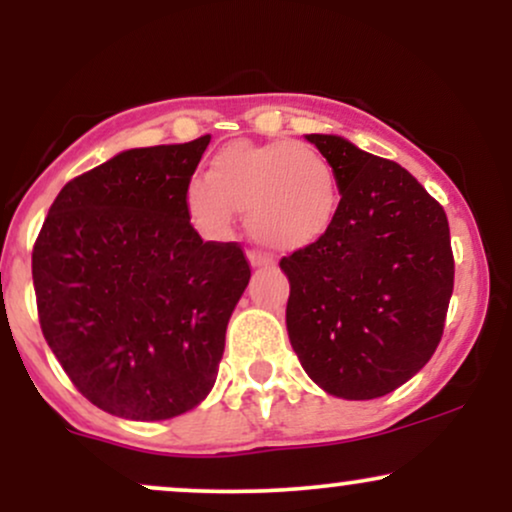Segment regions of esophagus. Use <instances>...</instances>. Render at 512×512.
Listing matches in <instances>:
<instances>
[{
  "label": "esophagus",
  "instance_id": "esophagus-1",
  "mask_svg": "<svg viewBox=\"0 0 512 512\" xmlns=\"http://www.w3.org/2000/svg\"><path fill=\"white\" fill-rule=\"evenodd\" d=\"M248 260L252 267H267V264H272V260H269L267 255H260V252H255V250L248 252Z\"/></svg>",
  "mask_w": 512,
  "mask_h": 512
}]
</instances>
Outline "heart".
<instances>
[{
  "label": "heart",
  "instance_id": "heart-1",
  "mask_svg": "<svg viewBox=\"0 0 512 512\" xmlns=\"http://www.w3.org/2000/svg\"><path fill=\"white\" fill-rule=\"evenodd\" d=\"M187 211L207 233H226L233 211L274 250H303L330 233L339 182L320 151L298 142H233L211 156L207 180L187 187Z\"/></svg>",
  "mask_w": 512,
  "mask_h": 512
}]
</instances>
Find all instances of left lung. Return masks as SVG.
Instances as JSON below:
<instances>
[{"instance_id":"1","label":"left lung","mask_w":512,"mask_h":512,"mask_svg":"<svg viewBox=\"0 0 512 512\" xmlns=\"http://www.w3.org/2000/svg\"><path fill=\"white\" fill-rule=\"evenodd\" d=\"M308 142L332 163L342 199L330 233L279 262L291 346L330 395L383 397L443 337L455 284L448 216L399 163L334 134Z\"/></svg>"}]
</instances>
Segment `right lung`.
<instances>
[{
  "mask_svg": "<svg viewBox=\"0 0 512 512\" xmlns=\"http://www.w3.org/2000/svg\"><path fill=\"white\" fill-rule=\"evenodd\" d=\"M209 134L129 149L69 180L33 245L40 330L98 409L163 421L216 383L250 281L238 243L195 231L187 187Z\"/></svg>",
  "mask_w": 512,
  "mask_h": 512,
  "instance_id": "1",
  "label": "right lung"
}]
</instances>
